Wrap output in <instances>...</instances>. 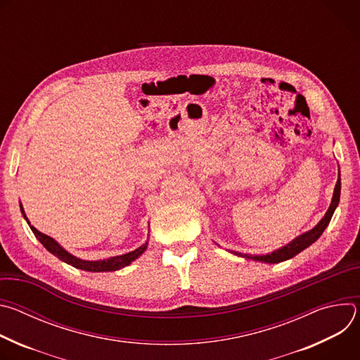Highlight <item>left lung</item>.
I'll return each mask as SVG.
<instances>
[{
    "instance_id": "1",
    "label": "left lung",
    "mask_w": 360,
    "mask_h": 360,
    "mask_svg": "<svg viewBox=\"0 0 360 360\" xmlns=\"http://www.w3.org/2000/svg\"><path fill=\"white\" fill-rule=\"evenodd\" d=\"M339 199H340V174L338 176V182H336V186H335V192H333L330 207H329L328 212L325 214V217L321 219V222L314 229H311L309 232H304L303 235H300L296 239H293L290 243H288L283 248H281V249H278V250H275L272 253H268V255L253 256V255H242V253H238V252H232V253L243 256V258H248V259L265 262V264H278V262H283V261H288V259L293 258L295 255H297L299 252H302L307 246H311L315 240L319 239V236L323 233V231L326 229V226L329 225V222L332 219V215H333V212H335V210L338 207Z\"/></svg>"
}]
</instances>
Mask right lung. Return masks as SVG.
Masks as SVG:
<instances>
[{
    "mask_svg": "<svg viewBox=\"0 0 360 360\" xmlns=\"http://www.w3.org/2000/svg\"><path fill=\"white\" fill-rule=\"evenodd\" d=\"M21 208V212L25 218V221L28 222L30 225V221L22 210V205H20ZM31 231L34 232L35 238L44 245V248L46 250H49L53 255H56L58 259H61L63 262L74 266V268H78V269H82V271H86V272H111V271H118V269H122L125 266H128L131 262H134L136 258H139V256L143 253V250L146 249L148 246V242H145L142 246H139L138 249L129 252V253H125V255H120V256H112V258H108V259H104V261H82L79 258H75L74 255L68 253L65 249H63L53 238H49L44 233H41L39 231H37L34 226H31Z\"/></svg>",
    "mask_w": 360,
    "mask_h": 360,
    "instance_id": "right-lung-1",
    "label": "right lung"
}]
</instances>
